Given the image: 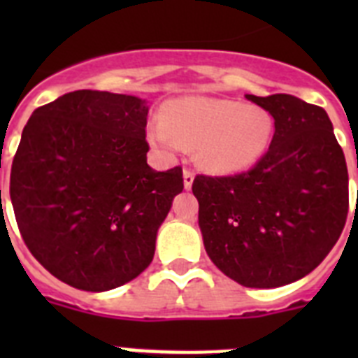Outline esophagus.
I'll use <instances>...</instances> for the list:
<instances>
[{"label":"esophagus","instance_id":"obj_1","mask_svg":"<svg viewBox=\"0 0 358 358\" xmlns=\"http://www.w3.org/2000/svg\"><path fill=\"white\" fill-rule=\"evenodd\" d=\"M182 179H185V188L189 189L192 185H194V179H195V173L192 169H185L182 170Z\"/></svg>","mask_w":358,"mask_h":358}]
</instances>
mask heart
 I'll return each instance as SVG.
<instances>
[{
  "label": "heart",
  "instance_id": "obj_1",
  "mask_svg": "<svg viewBox=\"0 0 358 358\" xmlns=\"http://www.w3.org/2000/svg\"><path fill=\"white\" fill-rule=\"evenodd\" d=\"M273 116L252 103L226 98L185 96L164 102L159 122L147 129L150 143L173 150L194 148L201 166L215 173L248 169L271 145Z\"/></svg>",
  "mask_w": 358,
  "mask_h": 358
}]
</instances>
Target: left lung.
I'll list each match as a JSON object with an SVG mask.
<instances>
[{
    "instance_id": "left-lung-1",
    "label": "left lung",
    "mask_w": 358,
    "mask_h": 358,
    "mask_svg": "<svg viewBox=\"0 0 358 358\" xmlns=\"http://www.w3.org/2000/svg\"><path fill=\"white\" fill-rule=\"evenodd\" d=\"M248 100L274 118L268 150L248 172L199 173L192 192L211 262L240 285L274 289L312 273L339 240L348 166L322 107L283 93Z\"/></svg>"
}]
</instances>
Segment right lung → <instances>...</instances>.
<instances>
[{"label": "right lung", "mask_w": 358, "mask_h": 358, "mask_svg": "<svg viewBox=\"0 0 358 358\" xmlns=\"http://www.w3.org/2000/svg\"><path fill=\"white\" fill-rule=\"evenodd\" d=\"M147 115L138 96L80 90L37 107L24 125L10 172L19 233L75 289L103 292L140 276L185 188L181 166L147 164Z\"/></svg>", "instance_id": "add662e5"}]
</instances>
